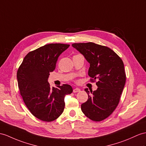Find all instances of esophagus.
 Returning <instances> with one entry per match:
<instances>
[{"instance_id":"obj_1","label":"esophagus","mask_w":146,"mask_h":146,"mask_svg":"<svg viewBox=\"0 0 146 146\" xmlns=\"http://www.w3.org/2000/svg\"><path fill=\"white\" fill-rule=\"evenodd\" d=\"M80 91V89L79 88H74V90H73L74 93H77V92H79Z\"/></svg>"}]
</instances>
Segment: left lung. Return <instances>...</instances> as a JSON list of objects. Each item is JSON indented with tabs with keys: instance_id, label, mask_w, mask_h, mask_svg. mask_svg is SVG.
<instances>
[{
	"instance_id": "left-lung-1",
	"label": "left lung",
	"mask_w": 146,
	"mask_h": 146,
	"mask_svg": "<svg viewBox=\"0 0 146 146\" xmlns=\"http://www.w3.org/2000/svg\"><path fill=\"white\" fill-rule=\"evenodd\" d=\"M90 63L88 76L90 82L98 88L85 91L88 98L81 105V110L87 118L101 121L111 115L118 106L126 82L124 64L112 49L94 42H80L72 44Z\"/></svg>"
}]
</instances>
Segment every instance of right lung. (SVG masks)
Here are the masks:
<instances>
[{
	"mask_svg": "<svg viewBox=\"0 0 146 146\" xmlns=\"http://www.w3.org/2000/svg\"><path fill=\"white\" fill-rule=\"evenodd\" d=\"M69 46L51 43L41 46L28 52L18 69V85L25 104L32 115L43 121L59 118L64 109L65 95L73 91L68 84L55 88L48 82L59 56Z\"/></svg>",
	"mask_w": 146,
	"mask_h": 146,
	"instance_id": "right-lung-1",
	"label": "right lung"
}]
</instances>
